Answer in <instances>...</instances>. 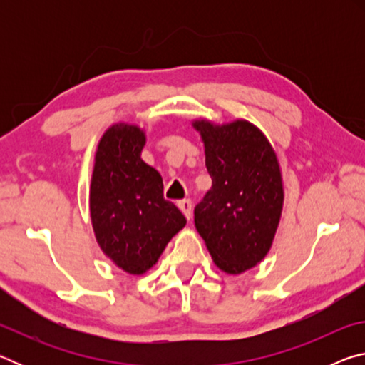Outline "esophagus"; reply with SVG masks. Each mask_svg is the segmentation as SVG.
I'll return each mask as SVG.
<instances>
[{
	"mask_svg": "<svg viewBox=\"0 0 365 365\" xmlns=\"http://www.w3.org/2000/svg\"><path fill=\"white\" fill-rule=\"evenodd\" d=\"M178 209H180L185 217L190 220V217H191V201L190 200L180 201V202H178Z\"/></svg>",
	"mask_w": 365,
	"mask_h": 365,
	"instance_id": "34e87169",
	"label": "esophagus"
}]
</instances>
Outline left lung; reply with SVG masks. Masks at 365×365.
<instances>
[{"label": "left lung", "mask_w": 365, "mask_h": 365, "mask_svg": "<svg viewBox=\"0 0 365 365\" xmlns=\"http://www.w3.org/2000/svg\"><path fill=\"white\" fill-rule=\"evenodd\" d=\"M191 125L205 143L212 178L195 207L196 230L222 272L243 274L267 256L280 224L285 191L279 158L250 120L196 119Z\"/></svg>", "instance_id": "8db88e82"}]
</instances>
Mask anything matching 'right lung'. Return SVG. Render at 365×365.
Returning <instances> with one entry per match:
<instances>
[{
  "instance_id": "1",
  "label": "right lung",
  "mask_w": 365,
  "mask_h": 365,
  "mask_svg": "<svg viewBox=\"0 0 365 365\" xmlns=\"http://www.w3.org/2000/svg\"><path fill=\"white\" fill-rule=\"evenodd\" d=\"M146 133L117 122L98 141L90 183V217L104 256L130 275L159 261L187 219L164 200L163 177L141 159Z\"/></svg>"
}]
</instances>
